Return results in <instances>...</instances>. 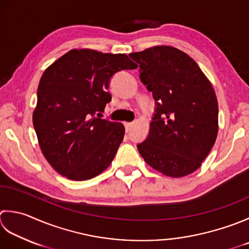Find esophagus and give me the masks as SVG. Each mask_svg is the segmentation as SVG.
Here are the masks:
<instances>
[{"instance_id":"34e87169","label":"esophagus","mask_w":249,"mask_h":249,"mask_svg":"<svg viewBox=\"0 0 249 249\" xmlns=\"http://www.w3.org/2000/svg\"><path fill=\"white\" fill-rule=\"evenodd\" d=\"M124 126H125V130L126 131H129L130 127H131V126H133V123H128V122H125Z\"/></svg>"}]
</instances>
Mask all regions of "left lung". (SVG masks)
<instances>
[{"instance_id": "obj_1", "label": "left lung", "mask_w": 249, "mask_h": 249, "mask_svg": "<svg viewBox=\"0 0 249 249\" xmlns=\"http://www.w3.org/2000/svg\"><path fill=\"white\" fill-rule=\"evenodd\" d=\"M129 56L157 101L148 138L137 145L139 153L165 176H188L201 167L218 135V101L212 83L176 47L153 46Z\"/></svg>"}]
</instances>
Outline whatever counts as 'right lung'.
<instances>
[{"instance_id":"obj_1","label":"right lung","mask_w":249,"mask_h":249,"mask_svg":"<svg viewBox=\"0 0 249 249\" xmlns=\"http://www.w3.org/2000/svg\"><path fill=\"white\" fill-rule=\"evenodd\" d=\"M137 67L125 53L83 48L66 53L44 71L32 121L43 155L61 176L82 181L109 167L125 128L95 115L111 101V76Z\"/></svg>"}]
</instances>
